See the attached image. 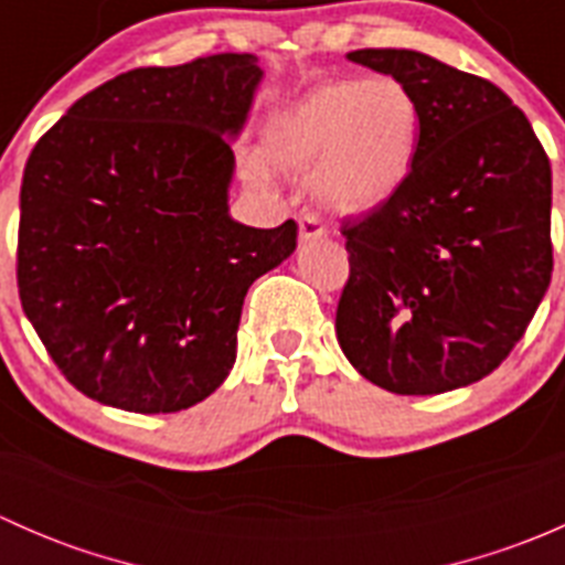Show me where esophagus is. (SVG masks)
I'll use <instances>...</instances> for the list:
<instances>
[{
	"mask_svg": "<svg viewBox=\"0 0 565 565\" xmlns=\"http://www.w3.org/2000/svg\"><path fill=\"white\" fill-rule=\"evenodd\" d=\"M298 224H300V241H303V243L319 241V237L328 235V232H324V226H322V221H319L317 215H311V213L300 215Z\"/></svg>",
	"mask_w": 565,
	"mask_h": 565,
	"instance_id": "34e87169",
	"label": "esophagus"
}]
</instances>
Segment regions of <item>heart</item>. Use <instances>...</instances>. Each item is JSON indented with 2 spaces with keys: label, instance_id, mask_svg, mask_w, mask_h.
<instances>
[{
  "label": "heart",
  "instance_id": "heart-1",
  "mask_svg": "<svg viewBox=\"0 0 565 565\" xmlns=\"http://www.w3.org/2000/svg\"><path fill=\"white\" fill-rule=\"evenodd\" d=\"M418 136V100L402 78H335L276 119L267 152L281 172L315 177V196L328 213L361 218L407 185ZM254 174L265 177V169Z\"/></svg>",
  "mask_w": 565,
  "mask_h": 565
}]
</instances>
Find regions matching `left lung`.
Returning <instances> with one entry per match:
<instances>
[{
  "mask_svg": "<svg viewBox=\"0 0 565 565\" xmlns=\"http://www.w3.org/2000/svg\"><path fill=\"white\" fill-rule=\"evenodd\" d=\"M347 60L413 89L420 136L407 185L344 226L341 352L402 396L465 388L505 361L550 287V158L487 78L413 49Z\"/></svg>",
  "mask_w": 565,
  "mask_h": 565,
  "instance_id": "1",
  "label": "left lung"
}]
</instances>
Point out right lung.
<instances>
[{
  "mask_svg": "<svg viewBox=\"0 0 565 565\" xmlns=\"http://www.w3.org/2000/svg\"><path fill=\"white\" fill-rule=\"evenodd\" d=\"M265 71L256 54L136 67L78 98L21 182L19 295L84 396L177 413L230 377L250 284L298 224L230 215L232 141Z\"/></svg>",
  "mask_w": 565,
  "mask_h": 565,
  "instance_id": "right-lung-1",
  "label": "right lung"
}]
</instances>
